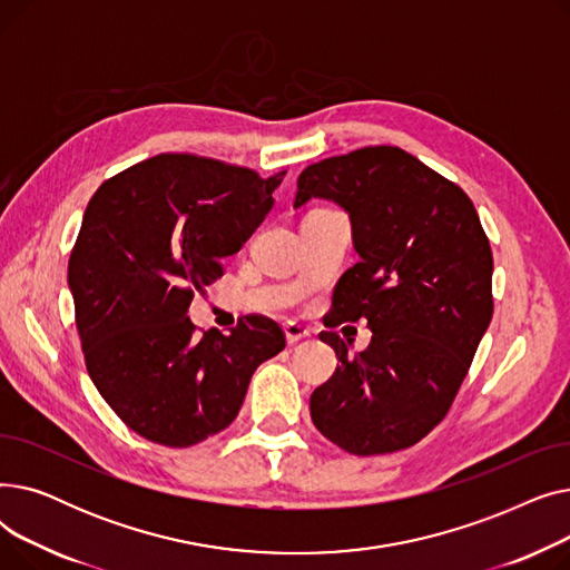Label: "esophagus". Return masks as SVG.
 <instances>
[{
	"label": "esophagus",
	"instance_id": "esophagus-1",
	"mask_svg": "<svg viewBox=\"0 0 570 570\" xmlns=\"http://www.w3.org/2000/svg\"><path fill=\"white\" fill-rule=\"evenodd\" d=\"M284 333H286V342H288V344H297V342H303L305 337L312 335L309 327H305V325H301V323H295V321L284 323Z\"/></svg>",
	"mask_w": 570,
	"mask_h": 570
}]
</instances>
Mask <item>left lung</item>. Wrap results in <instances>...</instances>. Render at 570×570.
Listing matches in <instances>:
<instances>
[{
	"label": "left lung",
	"mask_w": 570,
	"mask_h": 570,
	"mask_svg": "<svg viewBox=\"0 0 570 570\" xmlns=\"http://www.w3.org/2000/svg\"><path fill=\"white\" fill-rule=\"evenodd\" d=\"M314 196L346 209L361 261L323 316L342 365L312 393V421L353 455L404 451L451 411L492 321L490 239L471 198L395 145L309 164L293 207ZM361 317L373 342L348 356L336 327Z\"/></svg>",
	"instance_id": "1"
}]
</instances>
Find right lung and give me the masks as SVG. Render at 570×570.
<instances>
[{
  "instance_id": "obj_1",
  "label": "right lung",
  "mask_w": 570,
  "mask_h": 570,
  "mask_svg": "<svg viewBox=\"0 0 570 570\" xmlns=\"http://www.w3.org/2000/svg\"><path fill=\"white\" fill-rule=\"evenodd\" d=\"M286 170L164 153L108 177L89 198L69 256L76 327L89 379L127 428L189 448L226 430L252 374L286 346L247 314L228 335H196L194 293L224 275L273 207Z\"/></svg>"
}]
</instances>
